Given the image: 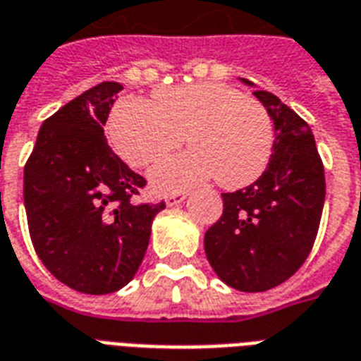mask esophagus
<instances>
[{
    "label": "esophagus",
    "instance_id": "obj_1",
    "mask_svg": "<svg viewBox=\"0 0 361 361\" xmlns=\"http://www.w3.org/2000/svg\"><path fill=\"white\" fill-rule=\"evenodd\" d=\"M188 199V193H173V195H168L166 197V204L168 207H176V204H180Z\"/></svg>",
    "mask_w": 361,
    "mask_h": 361
}]
</instances>
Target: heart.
I'll return each instance as SVG.
<instances>
[{
    "label": "heart",
    "mask_w": 361,
    "mask_h": 361,
    "mask_svg": "<svg viewBox=\"0 0 361 361\" xmlns=\"http://www.w3.org/2000/svg\"><path fill=\"white\" fill-rule=\"evenodd\" d=\"M114 151L132 168H147L183 143L193 151L160 162L151 185L172 193L212 180L224 189L255 183L269 164L274 124L256 99L218 82L159 90L153 106L128 99L109 122Z\"/></svg>",
    "instance_id": "b5f03b06"
}]
</instances>
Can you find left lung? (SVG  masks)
<instances>
[{"mask_svg":"<svg viewBox=\"0 0 361 361\" xmlns=\"http://www.w3.org/2000/svg\"><path fill=\"white\" fill-rule=\"evenodd\" d=\"M252 93L274 122L271 159L255 183L221 193L224 212L204 233V252L226 285L262 293L287 281L308 258L322 220L325 173L308 124L274 93Z\"/></svg>","mask_w":361,"mask_h":361,"instance_id":"8db88e82","label":"left lung"}]
</instances>
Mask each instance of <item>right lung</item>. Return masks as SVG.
Returning a JSON list of instances; mask_svg holds the SVG:
<instances>
[{
    "mask_svg": "<svg viewBox=\"0 0 361 361\" xmlns=\"http://www.w3.org/2000/svg\"><path fill=\"white\" fill-rule=\"evenodd\" d=\"M118 82L87 90L39 128L24 166L32 245L59 281L109 295L140 269L159 204H133L145 178L113 153L105 126Z\"/></svg>",
    "mask_w": 361,
    "mask_h": 361,
    "instance_id": "right-lung-1",
    "label": "right lung"
}]
</instances>
